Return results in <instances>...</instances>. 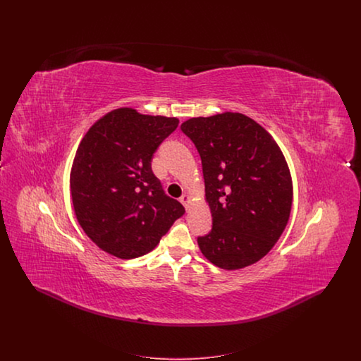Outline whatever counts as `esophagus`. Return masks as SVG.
<instances>
[{
  "label": "esophagus",
  "mask_w": 361,
  "mask_h": 361,
  "mask_svg": "<svg viewBox=\"0 0 361 361\" xmlns=\"http://www.w3.org/2000/svg\"><path fill=\"white\" fill-rule=\"evenodd\" d=\"M180 202L183 203V206L185 207V208L188 209L189 204H190V199H189L188 195H183V196L180 197Z\"/></svg>",
  "instance_id": "esophagus-1"
}]
</instances>
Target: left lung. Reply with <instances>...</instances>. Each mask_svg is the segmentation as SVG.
Wrapping results in <instances>:
<instances>
[{
    "instance_id": "obj_1",
    "label": "left lung",
    "mask_w": 361,
    "mask_h": 361,
    "mask_svg": "<svg viewBox=\"0 0 361 361\" xmlns=\"http://www.w3.org/2000/svg\"><path fill=\"white\" fill-rule=\"evenodd\" d=\"M181 131L202 158L212 228L197 243L207 259L240 269L264 257L283 234L292 206L290 169L258 123L226 112L192 118Z\"/></svg>"
}]
</instances>
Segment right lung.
<instances>
[{
    "mask_svg": "<svg viewBox=\"0 0 361 361\" xmlns=\"http://www.w3.org/2000/svg\"><path fill=\"white\" fill-rule=\"evenodd\" d=\"M176 118L119 108L96 121L74 157L70 190L78 224L104 252L119 258L152 252L185 208L152 171Z\"/></svg>",
    "mask_w": 361,
    "mask_h": 361,
    "instance_id": "add662e5",
    "label": "right lung"
}]
</instances>
